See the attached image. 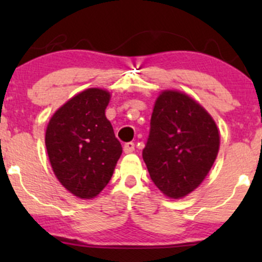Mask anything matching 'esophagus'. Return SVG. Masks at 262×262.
<instances>
[{
    "label": "esophagus",
    "mask_w": 262,
    "mask_h": 262,
    "mask_svg": "<svg viewBox=\"0 0 262 262\" xmlns=\"http://www.w3.org/2000/svg\"><path fill=\"white\" fill-rule=\"evenodd\" d=\"M123 150H124L125 154H129V152H133L134 150H135V144L133 143V141H129V143H125Z\"/></svg>",
    "instance_id": "obj_1"
}]
</instances>
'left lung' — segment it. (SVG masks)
I'll use <instances>...</instances> for the list:
<instances>
[{
    "mask_svg": "<svg viewBox=\"0 0 262 262\" xmlns=\"http://www.w3.org/2000/svg\"><path fill=\"white\" fill-rule=\"evenodd\" d=\"M218 150L217 125L202 106L176 91L159 96L143 159L162 193L171 198L191 193L209 172Z\"/></svg>",
    "mask_w": 262,
    "mask_h": 262,
    "instance_id": "8db88e82",
    "label": "left lung"
}]
</instances>
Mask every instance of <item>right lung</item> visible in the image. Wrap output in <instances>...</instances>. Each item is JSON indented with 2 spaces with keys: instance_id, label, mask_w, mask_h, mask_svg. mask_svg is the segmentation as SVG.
I'll list each match as a JSON object with an SVG mask.
<instances>
[{
  "instance_id": "obj_1",
  "label": "right lung",
  "mask_w": 262,
  "mask_h": 262,
  "mask_svg": "<svg viewBox=\"0 0 262 262\" xmlns=\"http://www.w3.org/2000/svg\"><path fill=\"white\" fill-rule=\"evenodd\" d=\"M110 93L89 89L56 111L48 124L45 145L53 171L80 198H93L107 186L122 145L104 116Z\"/></svg>"
}]
</instances>
